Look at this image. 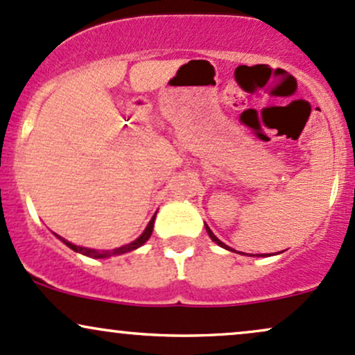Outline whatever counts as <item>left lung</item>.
I'll list each match as a JSON object with an SVG mask.
<instances>
[{"instance_id": "1", "label": "left lung", "mask_w": 355, "mask_h": 355, "mask_svg": "<svg viewBox=\"0 0 355 355\" xmlns=\"http://www.w3.org/2000/svg\"><path fill=\"white\" fill-rule=\"evenodd\" d=\"M205 229H207V234H209V237H210L211 240H214V242H215V243H217V245H220V247H222V248H225V250L235 252V250H234V248H232V247H229V245H225V243H223V242H222V240H218L217 237H215V234H214V232H211V230H210V227H209V225H207V223H205ZM235 254H239V252H235ZM277 254H279V252H277ZM259 257H260V255H259ZM262 257H266V255H262Z\"/></svg>"}]
</instances>
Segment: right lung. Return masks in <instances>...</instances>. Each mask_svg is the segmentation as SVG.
Masks as SVG:
<instances>
[{
  "instance_id": "1",
  "label": "right lung",
  "mask_w": 355,
  "mask_h": 355,
  "mask_svg": "<svg viewBox=\"0 0 355 355\" xmlns=\"http://www.w3.org/2000/svg\"><path fill=\"white\" fill-rule=\"evenodd\" d=\"M155 217H157V214L153 215L152 220L148 222V225H146V229L144 230V234L140 235V237L133 240V242L126 243V245H121L118 248H113V250H96V248H88V247H81V245H75V243L68 242L67 239L60 237V235L55 234L56 239H60L61 242L64 243L67 247H70L71 250L78 252L81 255H87V257H92V259H108V257H115V255H121V254H126V252H132V250H137L138 247H141L146 240L150 239V235H152L153 232V223H155Z\"/></svg>"
}]
</instances>
